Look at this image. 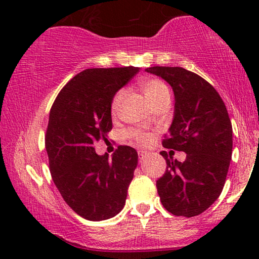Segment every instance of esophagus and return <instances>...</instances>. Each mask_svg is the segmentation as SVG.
I'll return each instance as SVG.
<instances>
[{
  "label": "esophagus",
  "mask_w": 259,
  "mask_h": 259,
  "mask_svg": "<svg viewBox=\"0 0 259 259\" xmlns=\"http://www.w3.org/2000/svg\"><path fill=\"white\" fill-rule=\"evenodd\" d=\"M138 154H139V161L141 162L145 158L147 157L148 152H146V151H138Z\"/></svg>",
  "instance_id": "1"
}]
</instances>
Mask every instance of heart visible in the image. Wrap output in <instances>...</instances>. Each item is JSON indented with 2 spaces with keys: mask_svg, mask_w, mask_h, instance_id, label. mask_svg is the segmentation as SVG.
I'll use <instances>...</instances> for the list:
<instances>
[{
  "mask_svg": "<svg viewBox=\"0 0 259 259\" xmlns=\"http://www.w3.org/2000/svg\"><path fill=\"white\" fill-rule=\"evenodd\" d=\"M140 88L152 107H154L155 105L160 104L162 101L169 100V98H171L168 86L160 79L145 80L144 82H141ZM123 95H125V90H119L114 95H113L111 100L112 115L118 114ZM126 136L128 137L130 139L136 141V143L138 145H140V146H148V145L152 143V140H153L151 133L143 132V131L139 130H130L128 132L126 133Z\"/></svg>",
  "mask_w": 259,
  "mask_h": 259,
  "instance_id": "obj_1",
  "label": "heart"
}]
</instances>
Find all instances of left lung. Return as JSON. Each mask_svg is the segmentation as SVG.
<instances>
[{"mask_svg":"<svg viewBox=\"0 0 259 259\" xmlns=\"http://www.w3.org/2000/svg\"><path fill=\"white\" fill-rule=\"evenodd\" d=\"M175 92V116L162 146L186 153L185 161L165 158L166 171L157 180L161 204L175 215L194 217L221 196L232 157V125L213 86L182 67H150ZM172 152V151H171Z\"/></svg>","mask_w":259,"mask_h":259,"instance_id":"obj_1","label":"left lung"}]
</instances>
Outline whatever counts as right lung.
Segmentation results:
<instances>
[{
  "label": "right lung",
  "mask_w": 259,
  "mask_h": 259,
  "mask_svg": "<svg viewBox=\"0 0 259 259\" xmlns=\"http://www.w3.org/2000/svg\"><path fill=\"white\" fill-rule=\"evenodd\" d=\"M138 67L84 69L60 91L45 137L49 169L63 200L84 219L114 217L125 205L138 165L133 147L118 146L112 159L94 144L112 130L111 100Z\"/></svg>",
  "instance_id": "right-lung-1"
}]
</instances>
